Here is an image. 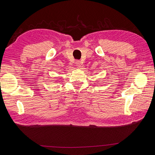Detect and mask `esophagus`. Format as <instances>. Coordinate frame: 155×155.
<instances>
[{"instance_id":"1","label":"esophagus","mask_w":155,"mask_h":155,"mask_svg":"<svg viewBox=\"0 0 155 155\" xmlns=\"http://www.w3.org/2000/svg\"><path fill=\"white\" fill-rule=\"evenodd\" d=\"M76 65H77V67H80L81 63V61H76Z\"/></svg>"}]
</instances>
